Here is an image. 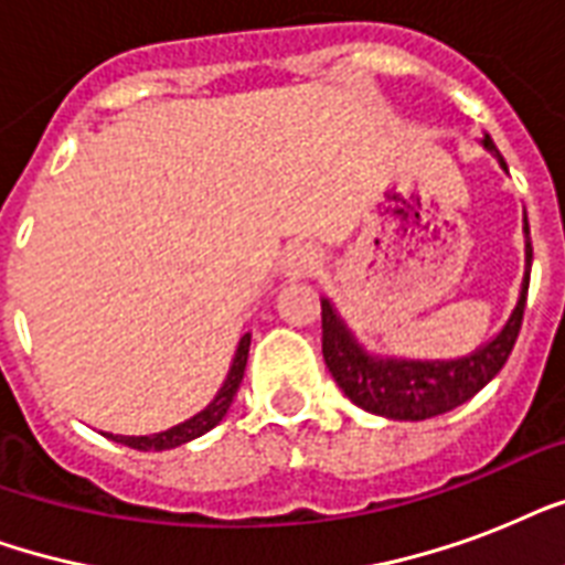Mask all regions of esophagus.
<instances>
[{
	"label": "esophagus",
	"instance_id": "obj_1",
	"mask_svg": "<svg viewBox=\"0 0 565 565\" xmlns=\"http://www.w3.org/2000/svg\"><path fill=\"white\" fill-rule=\"evenodd\" d=\"M322 264V257L310 243H296V246L287 248V255H284V275H290V278H305L310 275L317 266Z\"/></svg>",
	"mask_w": 565,
	"mask_h": 565
}]
</instances>
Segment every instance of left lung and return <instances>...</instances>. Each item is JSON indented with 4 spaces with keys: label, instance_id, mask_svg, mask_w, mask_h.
Listing matches in <instances>:
<instances>
[{
    "label": "left lung",
    "instance_id": "1",
    "mask_svg": "<svg viewBox=\"0 0 565 565\" xmlns=\"http://www.w3.org/2000/svg\"><path fill=\"white\" fill-rule=\"evenodd\" d=\"M483 146L495 152L490 135L483 137ZM499 154V152H495ZM501 167L508 163L499 154ZM525 216V281L519 292L516 310L510 313L508 326L501 334L460 361H377L354 343L352 331L337 317L331 301H322V354H326L328 372L334 375L337 386L352 398L363 411L386 416V419H430L439 413H448L469 402L478 390L490 384L499 375L501 366L508 363L513 345H516L522 317H525L527 284H531V260L534 248L527 237Z\"/></svg>",
    "mask_w": 565,
    "mask_h": 565
}]
</instances>
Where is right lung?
Masks as SVG:
<instances>
[{
  "mask_svg": "<svg viewBox=\"0 0 565 565\" xmlns=\"http://www.w3.org/2000/svg\"><path fill=\"white\" fill-rule=\"evenodd\" d=\"M248 343H252V337L246 334L243 340H239L237 354H234V363H231V372H228V377H225L222 390L216 393V398H213V402L207 404L202 413H195L193 419L181 422V425H175V428H170V430H161V434H152V437H114V434H108V437L114 439V443H122V446H128V448H137V451H163V448H175V446H181V443H190V439L207 434L213 425H220L222 416L228 413L231 402H234V395H237L239 381H243V372H246Z\"/></svg>",
  "mask_w": 565,
  "mask_h": 565,
  "instance_id": "1",
  "label": "right lung"
}]
</instances>
